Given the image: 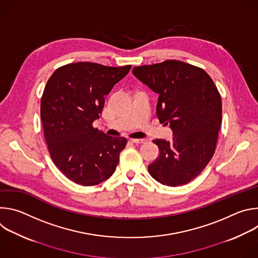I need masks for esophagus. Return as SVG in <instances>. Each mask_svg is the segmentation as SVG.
I'll return each mask as SVG.
<instances>
[{"instance_id":"1","label":"esophagus","mask_w":258,"mask_h":258,"mask_svg":"<svg viewBox=\"0 0 258 258\" xmlns=\"http://www.w3.org/2000/svg\"><path fill=\"white\" fill-rule=\"evenodd\" d=\"M131 142L134 143V144H145L147 142V140H145V139H132Z\"/></svg>"}]
</instances>
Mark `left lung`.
Returning a JSON list of instances; mask_svg holds the SVG:
<instances>
[{"label": "left lung", "instance_id": "1", "mask_svg": "<svg viewBox=\"0 0 258 258\" xmlns=\"http://www.w3.org/2000/svg\"><path fill=\"white\" fill-rule=\"evenodd\" d=\"M134 76L159 95L156 114L172 130V140H154L159 157L148 166L162 185L188 183L212 158L222 123V98L200 67L178 60L137 66Z\"/></svg>", "mask_w": 258, "mask_h": 258}]
</instances>
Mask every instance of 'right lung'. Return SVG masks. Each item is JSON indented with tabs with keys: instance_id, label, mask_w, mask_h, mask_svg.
<instances>
[{
	"instance_id": "right-lung-1",
	"label": "right lung",
	"mask_w": 258,
	"mask_h": 258,
	"mask_svg": "<svg viewBox=\"0 0 258 258\" xmlns=\"http://www.w3.org/2000/svg\"><path fill=\"white\" fill-rule=\"evenodd\" d=\"M131 65L110 67L92 62L59 67L49 79L41 101V119L51 158L70 180L95 186L113 174L127 143L93 127L105 96Z\"/></svg>"
}]
</instances>
